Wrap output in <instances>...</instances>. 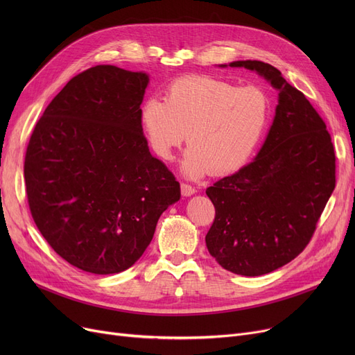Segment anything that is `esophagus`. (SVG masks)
I'll use <instances>...</instances> for the list:
<instances>
[{"mask_svg":"<svg viewBox=\"0 0 355 355\" xmlns=\"http://www.w3.org/2000/svg\"><path fill=\"white\" fill-rule=\"evenodd\" d=\"M196 191H197V190H196V187H193V185L181 182V194H182L184 197H190V196H193Z\"/></svg>","mask_w":355,"mask_h":355,"instance_id":"34e87169","label":"esophagus"}]
</instances>
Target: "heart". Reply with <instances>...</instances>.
Listing matches in <instances>:
<instances>
[{"mask_svg":"<svg viewBox=\"0 0 355 355\" xmlns=\"http://www.w3.org/2000/svg\"><path fill=\"white\" fill-rule=\"evenodd\" d=\"M270 116V99L256 85L237 86L213 76H182L165 89L164 101L148 98L139 122L149 146L164 161L174 158L185 141L182 170L198 178L227 175L256 151Z\"/></svg>","mask_w":355,"mask_h":355,"instance_id":"b5f03b06","label":"heart"}]
</instances>
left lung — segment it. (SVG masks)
<instances>
[{"label": "left lung", "instance_id": "left-lung-1", "mask_svg": "<svg viewBox=\"0 0 355 355\" xmlns=\"http://www.w3.org/2000/svg\"><path fill=\"white\" fill-rule=\"evenodd\" d=\"M230 66L268 79L279 103L254 161L207 189L216 216L206 245L221 268L259 276L308 246L335 189V153L324 119L276 67L257 60Z\"/></svg>", "mask_w": 355, "mask_h": 355}]
</instances>
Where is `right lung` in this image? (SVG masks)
I'll use <instances>...</instances> for the list:
<instances>
[{
  "label": "right lung",
  "instance_id": "obj_1",
  "mask_svg": "<svg viewBox=\"0 0 355 355\" xmlns=\"http://www.w3.org/2000/svg\"><path fill=\"white\" fill-rule=\"evenodd\" d=\"M145 73L110 64L67 82L35 123L26 151L28 207L47 243L95 275L142 256L180 182L149 153L139 122Z\"/></svg>",
  "mask_w": 355,
  "mask_h": 355
}]
</instances>
